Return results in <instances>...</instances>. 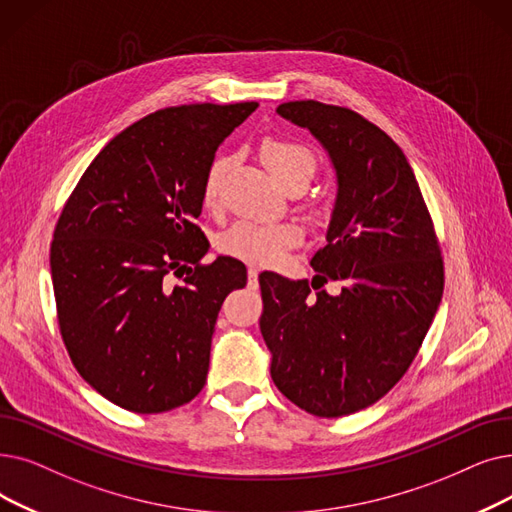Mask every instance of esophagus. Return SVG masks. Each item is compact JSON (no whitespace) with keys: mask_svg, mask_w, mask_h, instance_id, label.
Returning a JSON list of instances; mask_svg holds the SVG:
<instances>
[{"mask_svg":"<svg viewBox=\"0 0 512 512\" xmlns=\"http://www.w3.org/2000/svg\"><path fill=\"white\" fill-rule=\"evenodd\" d=\"M257 276H259V272L255 268H249V286L251 288H257Z\"/></svg>","mask_w":512,"mask_h":512,"instance_id":"1","label":"esophagus"}]
</instances>
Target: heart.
Segmentation results:
<instances>
[{
  "mask_svg": "<svg viewBox=\"0 0 512 512\" xmlns=\"http://www.w3.org/2000/svg\"><path fill=\"white\" fill-rule=\"evenodd\" d=\"M261 161L272 171L274 177L284 182L291 175H307L311 177L316 169L314 154L305 146L297 142H286L278 138L263 140L261 148ZM228 169V159L217 157L203 180V205L215 207L221 180H224ZM303 230L295 221H276V224H255V221H238L228 232H224L217 240V249L236 257L240 261H247L253 265H276L288 249H293L301 240Z\"/></svg>",
  "mask_w": 512,
  "mask_h": 512,
  "instance_id": "heart-1",
  "label": "heart"
}]
</instances>
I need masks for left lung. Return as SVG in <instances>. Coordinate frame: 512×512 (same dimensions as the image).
<instances>
[{"label":"left lung","mask_w":512,"mask_h":512,"mask_svg":"<svg viewBox=\"0 0 512 512\" xmlns=\"http://www.w3.org/2000/svg\"><path fill=\"white\" fill-rule=\"evenodd\" d=\"M276 113L322 144L337 198L311 282L259 276V328L282 395L337 418L379 402L416 358L443 295L441 251L416 175L383 129L316 100ZM328 279L341 294L319 291Z\"/></svg>","instance_id":"left-lung-1"}]
</instances>
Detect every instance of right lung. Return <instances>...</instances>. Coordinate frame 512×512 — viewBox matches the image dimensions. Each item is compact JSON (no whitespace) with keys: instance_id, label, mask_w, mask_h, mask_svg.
Here are the masks:
<instances>
[{"instance_id":"1","label":"right lung","mask_w":512,"mask_h":512,"mask_svg":"<svg viewBox=\"0 0 512 512\" xmlns=\"http://www.w3.org/2000/svg\"><path fill=\"white\" fill-rule=\"evenodd\" d=\"M255 108L157 110L98 152L62 209L50 251L62 341L83 381L125 410L167 412L205 387L217 314L247 268L203 265L194 219L215 150ZM169 273L185 284L171 289Z\"/></svg>"}]
</instances>
